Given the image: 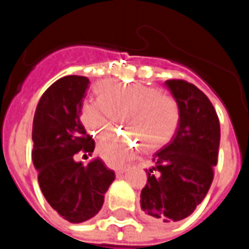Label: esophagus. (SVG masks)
Instances as JSON below:
<instances>
[{"instance_id":"34e87169","label":"esophagus","mask_w":249,"mask_h":249,"mask_svg":"<svg viewBox=\"0 0 249 249\" xmlns=\"http://www.w3.org/2000/svg\"><path fill=\"white\" fill-rule=\"evenodd\" d=\"M125 171H126V168H117V169H116V176H121Z\"/></svg>"}]
</instances>
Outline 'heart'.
I'll use <instances>...</instances> for the list:
<instances>
[{
	"instance_id": "1",
	"label": "heart",
	"mask_w": 249,
	"mask_h": 249,
	"mask_svg": "<svg viewBox=\"0 0 249 249\" xmlns=\"http://www.w3.org/2000/svg\"><path fill=\"white\" fill-rule=\"evenodd\" d=\"M97 101H88L80 109V120L89 133L101 137L113 125V110L141 141L144 149L165 144L176 130L178 109L172 98L156 88L141 84L103 81L96 88ZM137 141L128 136L112 135L100 141L97 152L112 165L128 160Z\"/></svg>"
}]
</instances>
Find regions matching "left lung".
<instances>
[{"instance_id":"obj_1","label":"left lung","mask_w":249,"mask_h":249,"mask_svg":"<svg viewBox=\"0 0 249 249\" xmlns=\"http://www.w3.org/2000/svg\"><path fill=\"white\" fill-rule=\"evenodd\" d=\"M178 105L172 140L152 157L140 195L142 212L153 223L185 219L208 193L220 145V123L209 98L185 80H167Z\"/></svg>"}]
</instances>
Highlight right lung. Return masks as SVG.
<instances>
[{"mask_svg":"<svg viewBox=\"0 0 249 249\" xmlns=\"http://www.w3.org/2000/svg\"><path fill=\"white\" fill-rule=\"evenodd\" d=\"M88 85L84 76L57 80L41 96L33 120L32 159L41 191L52 208L71 223L96 216L114 180V172L101 159L87 165L74 161L78 152L94 151V140L80 121Z\"/></svg>","mask_w":249,"mask_h":249,"instance_id":"obj_1","label":"right lung"}]
</instances>
